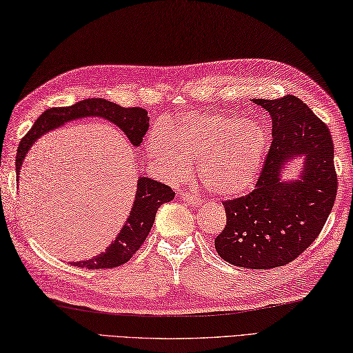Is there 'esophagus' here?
Wrapping results in <instances>:
<instances>
[{
  "instance_id": "obj_1",
  "label": "esophagus",
  "mask_w": 353,
  "mask_h": 353,
  "mask_svg": "<svg viewBox=\"0 0 353 353\" xmlns=\"http://www.w3.org/2000/svg\"><path fill=\"white\" fill-rule=\"evenodd\" d=\"M181 199H183L185 203H189V205H192V207H199L201 203H202V201H201L199 198L193 196L192 193H187V192H183V193H181Z\"/></svg>"
}]
</instances>
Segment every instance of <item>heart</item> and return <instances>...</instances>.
<instances>
[{"instance_id": "heart-1", "label": "heart", "mask_w": 353, "mask_h": 353, "mask_svg": "<svg viewBox=\"0 0 353 353\" xmlns=\"http://www.w3.org/2000/svg\"><path fill=\"white\" fill-rule=\"evenodd\" d=\"M268 134L254 119L230 114L185 112L155 125L146 152L161 174L184 179L199 157V178L216 196L234 198L252 189L260 175Z\"/></svg>"}]
</instances>
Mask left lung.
I'll use <instances>...</instances> for the list:
<instances>
[{"label":"left lung","instance_id":"1","mask_svg":"<svg viewBox=\"0 0 353 353\" xmlns=\"http://www.w3.org/2000/svg\"><path fill=\"white\" fill-rule=\"evenodd\" d=\"M272 117V146L254 192L225 201L226 225L214 240L217 254L245 269L292 263L322 231L334 207V143L326 125L293 95L254 99ZM304 159L300 175L282 179L285 164Z\"/></svg>","mask_w":353,"mask_h":353}]
</instances>
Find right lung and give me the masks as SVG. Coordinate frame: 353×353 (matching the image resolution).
Wrapping results in <instances>:
<instances>
[{
	"label": "right lung",
	"instance_id": "add662e5",
	"mask_svg": "<svg viewBox=\"0 0 353 353\" xmlns=\"http://www.w3.org/2000/svg\"><path fill=\"white\" fill-rule=\"evenodd\" d=\"M81 117H103V119L119 127L125 136L128 137L132 146H140L150 127L148 112L140 107L125 108L103 98H92L80 101L70 107H54L43 112L33 127L22 137L17 152V176L22 168V161L28 154L30 148L37 142L46 132L59 128L61 125L81 119ZM18 179V178H17ZM175 198V193L166 184H161L148 176H140L137 179V190L130 216L125 221L122 230L117 234L114 241L105 249V252L90 258V260L74 261L77 268L85 269H112L131 260L139 248L143 245L145 239L150 234L157 210L164 202Z\"/></svg>",
	"mask_w": 353,
	"mask_h": 353
}]
</instances>
